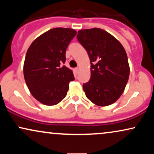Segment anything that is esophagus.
<instances>
[{
	"mask_svg": "<svg viewBox=\"0 0 154 154\" xmlns=\"http://www.w3.org/2000/svg\"><path fill=\"white\" fill-rule=\"evenodd\" d=\"M79 68H75L74 69V71H75V73H76V74H77L78 73H79Z\"/></svg>",
	"mask_w": 154,
	"mask_h": 154,
	"instance_id": "esophagus-1",
	"label": "esophagus"
}]
</instances>
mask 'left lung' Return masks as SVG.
<instances>
[{"mask_svg":"<svg viewBox=\"0 0 154 154\" xmlns=\"http://www.w3.org/2000/svg\"><path fill=\"white\" fill-rule=\"evenodd\" d=\"M77 38L89 56L91 77L83 84L85 95L100 106L111 105L125 90L130 75L128 56L114 36L99 28L79 31Z\"/></svg>","mask_w":154,"mask_h":154,"instance_id":"obj_1","label":"left lung"}]
</instances>
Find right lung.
<instances>
[{
    "instance_id": "obj_1",
    "label": "right lung",
    "mask_w": 154,
    "mask_h": 154,
    "mask_svg": "<svg viewBox=\"0 0 154 154\" xmlns=\"http://www.w3.org/2000/svg\"><path fill=\"white\" fill-rule=\"evenodd\" d=\"M69 28H54L36 38L29 46L24 63V76L33 97L43 104L53 106L66 96L72 70L61 66L66 50L76 35Z\"/></svg>"
}]
</instances>
